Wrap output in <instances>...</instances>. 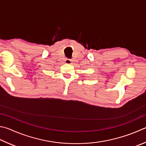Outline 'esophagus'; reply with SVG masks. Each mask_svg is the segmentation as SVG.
<instances>
[{
	"instance_id": "1",
	"label": "esophagus",
	"mask_w": 146,
	"mask_h": 146,
	"mask_svg": "<svg viewBox=\"0 0 146 146\" xmlns=\"http://www.w3.org/2000/svg\"><path fill=\"white\" fill-rule=\"evenodd\" d=\"M71 62H72V61L70 59H66L65 60V63H66V64H71Z\"/></svg>"
}]
</instances>
